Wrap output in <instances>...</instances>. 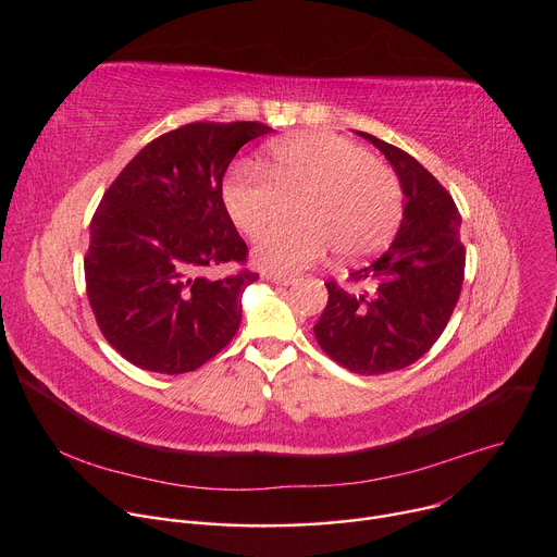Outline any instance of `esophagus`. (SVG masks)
<instances>
[{
    "instance_id": "esophagus-1",
    "label": "esophagus",
    "mask_w": 557,
    "mask_h": 557,
    "mask_svg": "<svg viewBox=\"0 0 557 557\" xmlns=\"http://www.w3.org/2000/svg\"><path fill=\"white\" fill-rule=\"evenodd\" d=\"M265 278H268L270 283H274V285H283V287H287V285H292V283H294V278H292V276H285V274H265Z\"/></svg>"
}]
</instances>
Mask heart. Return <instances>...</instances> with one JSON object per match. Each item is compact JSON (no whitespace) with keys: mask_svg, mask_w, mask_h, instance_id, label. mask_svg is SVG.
<instances>
[{"mask_svg":"<svg viewBox=\"0 0 557 557\" xmlns=\"http://www.w3.org/2000/svg\"><path fill=\"white\" fill-rule=\"evenodd\" d=\"M222 200L251 238L300 207L301 221L269 227L253 247L256 265L270 272H299L331 247L342 258L369 256L403 215L398 175L367 148L325 133L276 141L265 171L240 163L226 177Z\"/></svg>","mask_w":557,"mask_h":557,"instance_id":"obj_1","label":"heart"}]
</instances>
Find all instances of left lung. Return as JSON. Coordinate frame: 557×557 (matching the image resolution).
Wrapping results in <instances>:
<instances>
[{"mask_svg":"<svg viewBox=\"0 0 557 557\" xmlns=\"http://www.w3.org/2000/svg\"><path fill=\"white\" fill-rule=\"evenodd\" d=\"M398 173L405 211L394 238L350 281L369 289L329 287V306L314 323V337L331 359L359 375L400 371L428 352L459 301L466 247L461 215L445 186L405 150L369 133Z\"/></svg>","mask_w":557,"mask_h":557,"instance_id":"left-lung-1","label":"left lung"}]
</instances>
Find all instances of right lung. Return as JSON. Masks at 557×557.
I'll use <instances>...</instances> for the list:
<instances>
[{"instance_id": "obj_1", "label": "right lung", "mask_w": 557, "mask_h": 557, "mask_svg": "<svg viewBox=\"0 0 557 557\" xmlns=\"http://www.w3.org/2000/svg\"><path fill=\"white\" fill-rule=\"evenodd\" d=\"M270 133L258 121L186 123L141 148L106 190L89 224L85 285L98 329L129 364L180 375L234 339L240 294L258 274L209 276L247 263L222 177L247 141Z\"/></svg>"}]
</instances>
